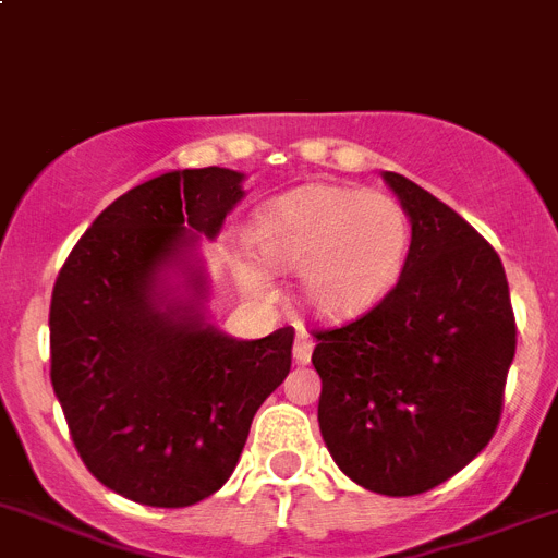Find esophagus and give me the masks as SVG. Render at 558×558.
<instances>
[{"label": "esophagus", "mask_w": 558, "mask_h": 558, "mask_svg": "<svg viewBox=\"0 0 558 558\" xmlns=\"http://www.w3.org/2000/svg\"><path fill=\"white\" fill-rule=\"evenodd\" d=\"M311 353H314V341L308 339V333H298V339H294V361L308 364Z\"/></svg>", "instance_id": "1"}]
</instances>
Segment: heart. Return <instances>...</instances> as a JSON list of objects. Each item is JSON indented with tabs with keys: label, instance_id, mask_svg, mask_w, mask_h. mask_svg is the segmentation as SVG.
<instances>
[{
	"label": "heart",
	"instance_id": "obj_1",
	"mask_svg": "<svg viewBox=\"0 0 558 558\" xmlns=\"http://www.w3.org/2000/svg\"><path fill=\"white\" fill-rule=\"evenodd\" d=\"M258 258L300 269V298L323 319H353L395 289L409 258L411 225L400 203L355 185L305 183L258 210L250 230ZM247 289L258 269L242 267Z\"/></svg>",
	"mask_w": 558,
	"mask_h": 558
}]
</instances>
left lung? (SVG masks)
<instances>
[{
    "label": "left lung",
    "instance_id": "8db88e82",
    "mask_svg": "<svg viewBox=\"0 0 558 558\" xmlns=\"http://www.w3.org/2000/svg\"><path fill=\"white\" fill-rule=\"evenodd\" d=\"M411 222L395 289L355 323L319 330V430L339 470L389 498L456 475L500 423L517 348L504 264L445 203L384 172Z\"/></svg>",
    "mask_w": 558,
    "mask_h": 558
}]
</instances>
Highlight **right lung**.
Listing matches in <instances>:
<instances>
[{"label":"right lung","mask_w":558,"mask_h":558,"mask_svg":"<svg viewBox=\"0 0 558 558\" xmlns=\"http://www.w3.org/2000/svg\"><path fill=\"white\" fill-rule=\"evenodd\" d=\"M244 174L178 169L108 205L74 244L49 305L52 389L88 473L158 509L222 489L294 330L233 339L208 319L199 239L214 242Z\"/></svg>","instance_id":"1"}]
</instances>
